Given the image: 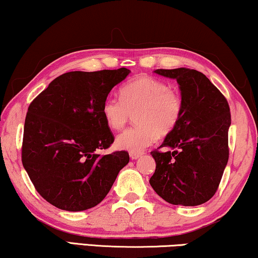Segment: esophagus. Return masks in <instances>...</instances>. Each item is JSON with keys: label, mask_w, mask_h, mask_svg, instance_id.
Wrapping results in <instances>:
<instances>
[{"label": "esophagus", "mask_w": 258, "mask_h": 258, "mask_svg": "<svg viewBox=\"0 0 258 258\" xmlns=\"http://www.w3.org/2000/svg\"><path fill=\"white\" fill-rule=\"evenodd\" d=\"M142 152H130V158H132L133 160H136L142 156Z\"/></svg>", "instance_id": "34e87169"}]
</instances>
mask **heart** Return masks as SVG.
I'll use <instances>...</instances> for the list:
<instances>
[{"mask_svg": "<svg viewBox=\"0 0 258 258\" xmlns=\"http://www.w3.org/2000/svg\"><path fill=\"white\" fill-rule=\"evenodd\" d=\"M106 124L122 129L135 113V124L116 137L118 149L141 152L157 140L174 132L183 114V98L168 82L140 76L122 88L121 99L108 97L101 107Z\"/></svg>", "mask_w": 258, "mask_h": 258, "instance_id": "b5f03b06", "label": "heart"}]
</instances>
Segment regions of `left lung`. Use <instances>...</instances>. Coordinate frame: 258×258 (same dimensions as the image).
<instances>
[{
	"label": "left lung",
	"instance_id": "left-lung-1",
	"mask_svg": "<svg viewBox=\"0 0 258 258\" xmlns=\"http://www.w3.org/2000/svg\"><path fill=\"white\" fill-rule=\"evenodd\" d=\"M156 74L179 83L183 114L174 132L151 152L156 170L150 184L170 204L201 205L216 194L228 161L227 99L197 70L157 69ZM160 147L173 150L160 152Z\"/></svg>",
	"mask_w": 258,
	"mask_h": 258
}]
</instances>
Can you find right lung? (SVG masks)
Listing matches in <instances>:
<instances>
[{
  "label": "right lung",
  "mask_w": 258,
  "mask_h": 258,
  "mask_svg": "<svg viewBox=\"0 0 258 258\" xmlns=\"http://www.w3.org/2000/svg\"><path fill=\"white\" fill-rule=\"evenodd\" d=\"M129 69L70 71L33 99L24 124L22 162L42 198L66 211L96 207L129 162L108 149L114 135L101 113L105 99Z\"/></svg>",
  "instance_id": "1"
}]
</instances>
